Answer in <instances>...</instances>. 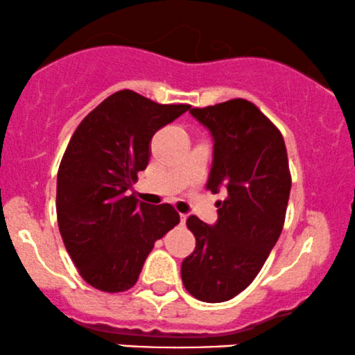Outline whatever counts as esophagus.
I'll list each match as a JSON object with an SVG mask.
<instances>
[{
    "instance_id": "1",
    "label": "esophagus",
    "mask_w": 355,
    "mask_h": 355,
    "mask_svg": "<svg viewBox=\"0 0 355 355\" xmlns=\"http://www.w3.org/2000/svg\"><path fill=\"white\" fill-rule=\"evenodd\" d=\"M180 221H182V224L187 221V214H180Z\"/></svg>"
}]
</instances>
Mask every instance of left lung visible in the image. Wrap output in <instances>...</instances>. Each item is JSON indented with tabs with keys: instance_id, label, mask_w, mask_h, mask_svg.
I'll return each instance as SVG.
<instances>
[{
	"instance_id": "1",
	"label": "left lung",
	"mask_w": 355,
	"mask_h": 355,
	"mask_svg": "<svg viewBox=\"0 0 355 355\" xmlns=\"http://www.w3.org/2000/svg\"><path fill=\"white\" fill-rule=\"evenodd\" d=\"M190 113L214 142L206 188H226L227 196L218 201L213 226L187 219L196 248L182 262V282L200 302L221 303L252 284L280 237L291 188L288 157L282 132L248 100Z\"/></svg>"
}]
</instances>
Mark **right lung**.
<instances>
[{
	"label": "right lung",
	"mask_w": 355,
	"mask_h": 355,
	"mask_svg": "<svg viewBox=\"0 0 355 355\" xmlns=\"http://www.w3.org/2000/svg\"><path fill=\"white\" fill-rule=\"evenodd\" d=\"M188 110L121 89L71 136L57 173V221L88 285L106 293L131 288L155 241L180 223L172 205L139 203L128 190L149 164L154 134Z\"/></svg>",
	"instance_id": "add662e5"
}]
</instances>
